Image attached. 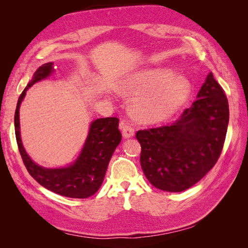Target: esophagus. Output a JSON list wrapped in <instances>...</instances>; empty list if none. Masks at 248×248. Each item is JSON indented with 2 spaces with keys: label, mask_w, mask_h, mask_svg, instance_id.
Instances as JSON below:
<instances>
[{
  "label": "esophagus",
  "mask_w": 248,
  "mask_h": 248,
  "mask_svg": "<svg viewBox=\"0 0 248 248\" xmlns=\"http://www.w3.org/2000/svg\"><path fill=\"white\" fill-rule=\"evenodd\" d=\"M119 125H120L121 132H123V136L124 139L132 138V136L134 135V128L132 127V124H131L128 120H123Z\"/></svg>",
  "instance_id": "1"
}]
</instances>
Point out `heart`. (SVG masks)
<instances>
[{
    "label": "heart",
    "mask_w": 248,
    "mask_h": 248,
    "mask_svg": "<svg viewBox=\"0 0 248 248\" xmlns=\"http://www.w3.org/2000/svg\"><path fill=\"white\" fill-rule=\"evenodd\" d=\"M128 87L136 94L134 108L140 118L157 121L167 118L181 107L191 92V84L170 69L138 72Z\"/></svg>",
    "instance_id": "obj_1"
}]
</instances>
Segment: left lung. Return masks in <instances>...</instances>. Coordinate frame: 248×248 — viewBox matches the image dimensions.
I'll return each mask as SVG.
<instances>
[{
  "mask_svg": "<svg viewBox=\"0 0 248 248\" xmlns=\"http://www.w3.org/2000/svg\"><path fill=\"white\" fill-rule=\"evenodd\" d=\"M197 98L175 123L136 132L143 171L162 191L182 192L191 187L211 170L222 154L229 107L212 72Z\"/></svg>",
  "mask_w": 248,
  "mask_h": 248,
  "instance_id": "1",
  "label": "left lung"
}]
</instances>
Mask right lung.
I'll use <instances>...</instances> for the list:
<instances>
[{"label": "right lung", "instance_id": "right-lung-1", "mask_svg": "<svg viewBox=\"0 0 248 248\" xmlns=\"http://www.w3.org/2000/svg\"><path fill=\"white\" fill-rule=\"evenodd\" d=\"M53 62L39 67L34 78L24 88L18 99L15 112V132L19 152L30 175L40 186L62 196L70 198H87L101 186L108 162L116 147L121 140L117 117L99 118L93 121L89 133L78 159L73 165L65 168H44L31 160L26 155L20 139L19 108L26 91L36 82L44 80L53 71Z\"/></svg>", "mask_w": 248, "mask_h": 248}]
</instances>
